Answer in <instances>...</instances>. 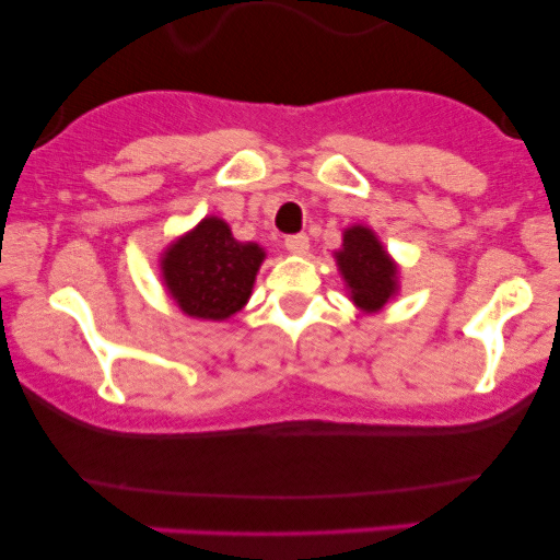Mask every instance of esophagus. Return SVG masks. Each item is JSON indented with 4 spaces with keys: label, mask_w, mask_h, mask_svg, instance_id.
<instances>
[{
    "label": "esophagus",
    "mask_w": 560,
    "mask_h": 560,
    "mask_svg": "<svg viewBox=\"0 0 560 560\" xmlns=\"http://www.w3.org/2000/svg\"><path fill=\"white\" fill-rule=\"evenodd\" d=\"M284 247L294 255H305L311 249V240H307V234H292L284 240Z\"/></svg>",
    "instance_id": "34e87169"
}]
</instances>
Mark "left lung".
<instances>
[{"label":"left lung","instance_id":"left-lung-1","mask_svg":"<svg viewBox=\"0 0 560 560\" xmlns=\"http://www.w3.org/2000/svg\"><path fill=\"white\" fill-rule=\"evenodd\" d=\"M337 262L352 292V302L363 311H378L395 294L397 271L371 229H347Z\"/></svg>","mask_w":560,"mask_h":560}]
</instances>
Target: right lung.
<instances>
[{
    "instance_id": "1",
    "label": "right lung",
    "mask_w": 560,
    "mask_h": 560,
    "mask_svg": "<svg viewBox=\"0 0 560 560\" xmlns=\"http://www.w3.org/2000/svg\"><path fill=\"white\" fill-rule=\"evenodd\" d=\"M262 258L258 244L236 242L221 218H205L191 234L171 244L163 276L186 316L223 320L249 300Z\"/></svg>"
}]
</instances>
